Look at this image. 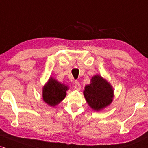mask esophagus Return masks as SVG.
<instances>
[{"mask_svg": "<svg viewBox=\"0 0 148 148\" xmlns=\"http://www.w3.org/2000/svg\"><path fill=\"white\" fill-rule=\"evenodd\" d=\"M74 88L77 90H81V84H79V82H75V84H74Z\"/></svg>", "mask_w": 148, "mask_h": 148, "instance_id": "34e87169", "label": "esophagus"}]
</instances>
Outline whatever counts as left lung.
I'll list each match as a JSON object with an SVG mask.
<instances>
[{
	"label": "left lung",
	"mask_w": 148,
	"mask_h": 148,
	"mask_svg": "<svg viewBox=\"0 0 148 148\" xmlns=\"http://www.w3.org/2000/svg\"><path fill=\"white\" fill-rule=\"evenodd\" d=\"M84 95L90 107L99 111L112 103L114 90L107 80L97 74L92 77L90 84L85 86Z\"/></svg>",
	"instance_id": "obj_1"
}]
</instances>
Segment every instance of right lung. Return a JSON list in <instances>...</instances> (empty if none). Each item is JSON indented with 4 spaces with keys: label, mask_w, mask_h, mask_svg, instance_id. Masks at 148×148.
I'll use <instances>...</instances> for the list:
<instances>
[{
    "label": "right lung",
    "mask_w": 148,
    "mask_h": 148,
    "mask_svg": "<svg viewBox=\"0 0 148 148\" xmlns=\"http://www.w3.org/2000/svg\"><path fill=\"white\" fill-rule=\"evenodd\" d=\"M68 90V86L50 77L42 88L43 101L49 106H56L65 98Z\"/></svg>",
    "instance_id": "right-lung-1"
}]
</instances>
